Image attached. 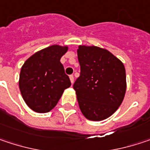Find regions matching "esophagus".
Wrapping results in <instances>:
<instances>
[{"label":"esophagus","instance_id":"1","mask_svg":"<svg viewBox=\"0 0 150 150\" xmlns=\"http://www.w3.org/2000/svg\"><path fill=\"white\" fill-rule=\"evenodd\" d=\"M69 79H70V81H71V83L73 84V83H74V75H69Z\"/></svg>","mask_w":150,"mask_h":150}]
</instances>
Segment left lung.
I'll return each instance as SVG.
<instances>
[{"label": "left lung", "instance_id": "left-lung-1", "mask_svg": "<svg viewBox=\"0 0 150 150\" xmlns=\"http://www.w3.org/2000/svg\"><path fill=\"white\" fill-rule=\"evenodd\" d=\"M80 76L73 88L82 114L100 121L113 114L124 100L126 75L123 62L107 50L80 45Z\"/></svg>", "mask_w": 150, "mask_h": 150}]
</instances>
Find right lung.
Here are the masks:
<instances>
[{"instance_id": "add662e5", "label": "right lung", "mask_w": 150, "mask_h": 150, "mask_svg": "<svg viewBox=\"0 0 150 150\" xmlns=\"http://www.w3.org/2000/svg\"><path fill=\"white\" fill-rule=\"evenodd\" d=\"M67 46L51 45L30 57L21 68L19 87L26 105L36 112L53 109L71 85L60 62Z\"/></svg>"}]
</instances>
